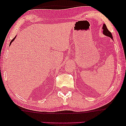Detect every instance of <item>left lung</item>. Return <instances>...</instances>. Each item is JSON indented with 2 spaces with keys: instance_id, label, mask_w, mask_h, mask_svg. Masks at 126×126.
Segmentation results:
<instances>
[{
  "instance_id": "8db88e82",
  "label": "left lung",
  "mask_w": 126,
  "mask_h": 126,
  "mask_svg": "<svg viewBox=\"0 0 126 126\" xmlns=\"http://www.w3.org/2000/svg\"><path fill=\"white\" fill-rule=\"evenodd\" d=\"M103 34H104V35H106L107 36H108V37H109L110 38H112V34L111 32H110L109 30H108V29H107V27L106 25L104 24L103 25Z\"/></svg>"
}]
</instances>
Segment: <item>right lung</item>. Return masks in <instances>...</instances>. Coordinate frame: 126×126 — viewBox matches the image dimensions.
I'll return each mask as SVG.
<instances>
[{"label": "right lung", "mask_w": 126, "mask_h": 126, "mask_svg": "<svg viewBox=\"0 0 126 126\" xmlns=\"http://www.w3.org/2000/svg\"><path fill=\"white\" fill-rule=\"evenodd\" d=\"M15 37L14 38H13V39H12V40H11V42H10V45L11 44V43H12V42H13V41L14 40V39H15Z\"/></svg>", "instance_id": "obj_1"}]
</instances>
